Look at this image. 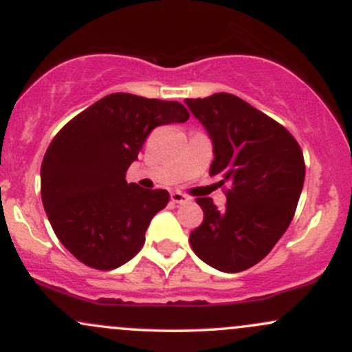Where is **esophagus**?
<instances>
[{
    "mask_svg": "<svg viewBox=\"0 0 352 352\" xmlns=\"http://www.w3.org/2000/svg\"><path fill=\"white\" fill-rule=\"evenodd\" d=\"M170 199L173 204H185V201L190 200L187 195H184V193H180V192H173L170 195Z\"/></svg>",
    "mask_w": 352,
    "mask_h": 352,
    "instance_id": "esophagus-1",
    "label": "esophagus"
}]
</instances>
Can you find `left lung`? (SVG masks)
<instances>
[{
	"label": "left lung",
	"mask_w": 352,
	"mask_h": 352,
	"mask_svg": "<svg viewBox=\"0 0 352 352\" xmlns=\"http://www.w3.org/2000/svg\"><path fill=\"white\" fill-rule=\"evenodd\" d=\"M213 142L210 175L230 184L225 210L197 199L204 221L190 233L201 261L225 273L252 268L272 252L292 223L305 184L296 139L258 109L227 92L185 99Z\"/></svg>",
	"instance_id": "left-lung-1"
}]
</instances>
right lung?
I'll use <instances>...</instances> for the list:
<instances>
[{
    "label": "right lung",
    "instance_id": "right-lung-1",
    "mask_svg": "<svg viewBox=\"0 0 352 352\" xmlns=\"http://www.w3.org/2000/svg\"><path fill=\"white\" fill-rule=\"evenodd\" d=\"M188 117L175 100L116 92L56 134L41 164V199L56 236L80 263L107 272L140 252L170 195L127 184L125 172L153 129Z\"/></svg>",
    "mask_w": 352,
    "mask_h": 352
}]
</instances>
